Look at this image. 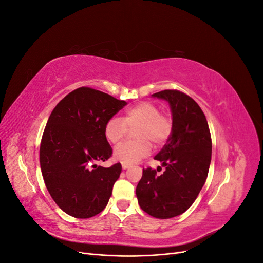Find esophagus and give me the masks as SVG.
<instances>
[{
  "instance_id": "esophagus-1",
  "label": "esophagus",
  "mask_w": 263,
  "mask_h": 263,
  "mask_svg": "<svg viewBox=\"0 0 263 263\" xmlns=\"http://www.w3.org/2000/svg\"><path fill=\"white\" fill-rule=\"evenodd\" d=\"M122 166H123V169H128L129 166H130V164H129V163H125V162H122Z\"/></svg>"
}]
</instances>
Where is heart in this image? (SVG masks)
Instances as JSON below:
<instances>
[{
    "mask_svg": "<svg viewBox=\"0 0 263 263\" xmlns=\"http://www.w3.org/2000/svg\"><path fill=\"white\" fill-rule=\"evenodd\" d=\"M134 137L137 141L124 142L114 150L116 160L125 163H134L149 155L151 144L161 147L171 137L173 122L170 116L161 114L160 108L150 102H140L127 108L121 118L110 117L104 125V137L116 145L128 133L135 129Z\"/></svg>",
    "mask_w": 263,
    "mask_h": 263,
    "instance_id": "obj_1",
    "label": "heart"
}]
</instances>
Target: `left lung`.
<instances>
[{
	"label": "left lung",
	"mask_w": 263,
	"mask_h": 263,
	"mask_svg": "<svg viewBox=\"0 0 263 263\" xmlns=\"http://www.w3.org/2000/svg\"><path fill=\"white\" fill-rule=\"evenodd\" d=\"M153 97L169 102L173 130L155 157L165 170L160 176L158 169L142 170L136 195L142 211L166 219L184 213L201 192L211 164L212 138L202 108L187 94L163 90Z\"/></svg>",
	"instance_id": "left-lung-1"
}]
</instances>
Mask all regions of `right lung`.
I'll use <instances>...</instances> for the list:
<instances>
[{
  "mask_svg": "<svg viewBox=\"0 0 263 263\" xmlns=\"http://www.w3.org/2000/svg\"><path fill=\"white\" fill-rule=\"evenodd\" d=\"M127 103L82 86L70 92L51 112L42 137L39 160L47 190L54 203L76 218H90L106 208L121 163L109 168L113 150L104 125Z\"/></svg>",
  "mask_w": 263,
  "mask_h": 263,
  "instance_id": "1",
  "label": "right lung"
}]
</instances>
